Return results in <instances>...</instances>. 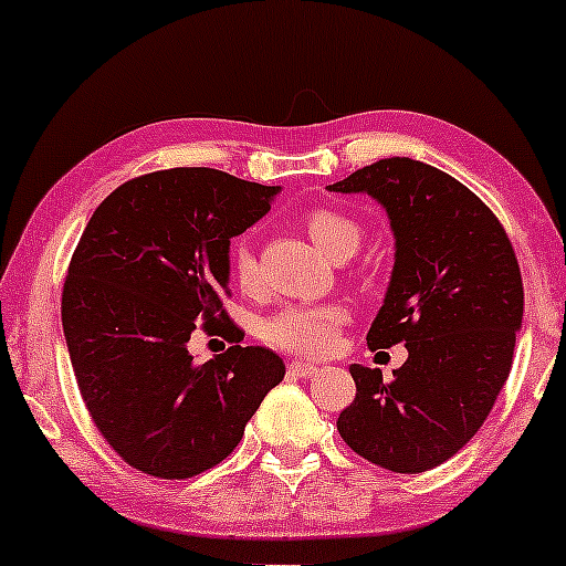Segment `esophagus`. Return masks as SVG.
<instances>
[{
	"label": "esophagus",
	"mask_w": 566,
	"mask_h": 566,
	"mask_svg": "<svg viewBox=\"0 0 566 566\" xmlns=\"http://www.w3.org/2000/svg\"><path fill=\"white\" fill-rule=\"evenodd\" d=\"M290 375L292 378H311V375L319 373V367L308 365V361H290Z\"/></svg>",
	"instance_id": "esophagus-1"
}]
</instances>
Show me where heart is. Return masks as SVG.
Listing matches in <instances>:
<instances>
[{"label":"heart","instance_id":"obj_1","mask_svg":"<svg viewBox=\"0 0 566 566\" xmlns=\"http://www.w3.org/2000/svg\"><path fill=\"white\" fill-rule=\"evenodd\" d=\"M305 231L314 244L329 258L356 252L361 242V226L343 212L329 207H314L305 216ZM231 274L239 287L250 292L255 287V255L250 244L237 242L231 247ZM346 322V311L333 303H295L284 305L274 316L263 322V340L274 348L301 356L329 354L337 340V329Z\"/></svg>","mask_w":566,"mask_h":566}]
</instances>
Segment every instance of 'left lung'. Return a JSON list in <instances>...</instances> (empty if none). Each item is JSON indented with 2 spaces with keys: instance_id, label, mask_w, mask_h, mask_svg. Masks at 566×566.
Here are the masks:
<instances>
[{
  "instance_id": "left-lung-1",
  "label": "left lung",
  "mask_w": 566,
  "mask_h": 566,
  "mask_svg": "<svg viewBox=\"0 0 566 566\" xmlns=\"http://www.w3.org/2000/svg\"><path fill=\"white\" fill-rule=\"evenodd\" d=\"M327 191L367 193L386 210L394 269L367 343L407 348L394 380L348 367L356 399L337 431L369 463L423 473L469 444L509 380L522 271L490 207L423 161L380 159Z\"/></svg>"
}]
</instances>
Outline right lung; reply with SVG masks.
Segmentation results:
<instances>
[{
    "mask_svg": "<svg viewBox=\"0 0 566 566\" xmlns=\"http://www.w3.org/2000/svg\"><path fill=\"white\" fill-rule=\"evenodd\" d=\"M279 191L175 167L127 180L90 218L63 287V335L90 418L133 469L159 479L212 469L282 382L271 348L231 346L205 365L188 350L197 327L242 337L220 324L231 239Z\"/></svg>",
    "mask_w": 566,
    "mask_h": 566,
    "instance_id": "right-lung-1",
    "label": "right lung"
}]
</instances>
